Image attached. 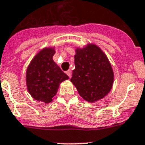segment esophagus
I'll use <instances>...</instances> for the list:
<instances>
[{
    "instance_id": "1",
    "label": "esophagus",
    "mask_w": 145,
    "mask_h": 145,
    "mask_svg": "<svg viewBox=\"0 0 145 145\" xmlns=\"http://www.w3.org/2000/svg\"><path fill=\"white\" fill-rule=\"evenodd\" d=\"M66 74H67V75H68V76H69V77H71V75H72V71H71V70H69V71H66Z\"/></svg>"
}]
</instances>
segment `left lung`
Instances as JSON below:
<instances>
[{
  "label": "left lung",
  "mask_w": 145,
  "mask_h": 145,
  "mask_svg": "<svg viewBox=\"0 0 145 145\" xmlns=\"http://www.w3.org/2000/svg\"><path fill=\"white\" fill-rule=\"evenodd\" d=\"M75 51V69L71 82L85 101L93 103L102 99L114 82L113 70L106 55L95 44H87Z\"/></svg>",
  "instance_id": "1"
}]
</instances>
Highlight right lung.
Here are the masks:
<instances>
[{
    "mask_svg": "<svg viewBox=\"0 0 145 145\" xmlns=\"http://www.w3.org/2000/svg\"><path fill=\"white\" fill-rule=\"evenodd\" d=\"M55 53L54 48H43L32 59L26 72L28 91L33 98L44 103L53 101L59 84L69 78L53 59Z\"/></svg>",
    "mask_w": 145,
    "mask_h": 145,
    "instance_id": "right-lung-1",
    "label": "right lung"
}]
</instances>
